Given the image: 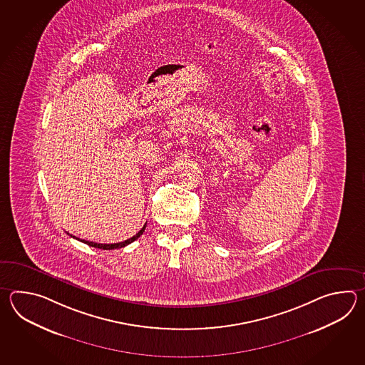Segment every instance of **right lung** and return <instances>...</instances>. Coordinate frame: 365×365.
<instances>
[{
    "label": "right lung",
    "instance_id": "right-lung-1",
    "mask_svg": "<svg viewBox=\"0 0 365 365\" xmlns=\"http://www.w3.org/2000/svg\"><path fill=\"white\" fill-rule=\"evenodd\" d=\"M145 228H146V223H145V225L142 227V230H140V232L135 233L133 237L128 239V240L121 241V242H116V244H99V242H93V241L79 240L78 237H76V236H71V235H70V236H71V237H74V239H77V240L85 242V244L90 245V247H93V248L104 249V250H112V249L124 248V247H126V245L132 244L133 241L137 240V239L140 237V235L143 233Z\"/></svg>",
    "mask_w": 365,
    "mask_h": 365
}]
</instances>
